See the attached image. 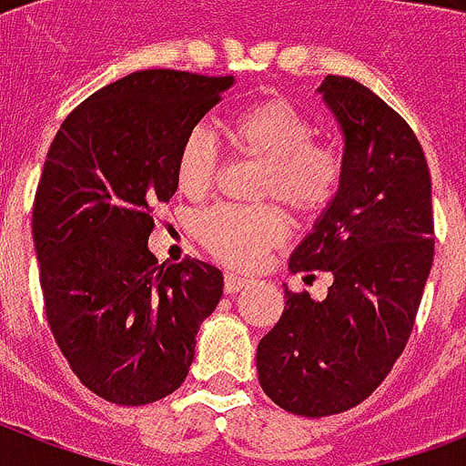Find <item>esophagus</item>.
<instances>
[{
  "label": "esophagus",
  "instance_id": "1",
  "mask_svg": "<svg viewBox=\"0 0 466 466\" xmlns=\"http://www.w3.org/2000/svg\"><path fill=\"white\" fill-rule=\"evenodd\" d=\"M247 278L237 276V273H227L225 276V292L227 295H234V292H239L241 288H247Z\"/></svg>",
  "mask_w": 466,
  "mask_h": 466
}]
</instances>
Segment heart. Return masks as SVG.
<instances>
[{
    "label": "heart",
    "instance_id": "heart-1",
    "mask_svg": "<svg viewBox=\"0 0 466 466\" xmlns=\"http://www.w3.org/2000/svg\"><path fill=\"white\" fill-rule=\"evenodd\" d=\"M229 140L241 157L261 164L258 198L278 200L299 218L319 215L340 183V159L317 145V127L285 98H266L232 118ZM219 171V149L205 127L183 137L176 152V183L183 196L203 198ZM283 212L270 205H218L196 219V237L205 251L234 268H251L285 239Z\"/></svg>",
    "mask_w": 466,
    "mask_h": 466
}]
</instances>
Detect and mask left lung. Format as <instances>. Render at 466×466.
Returning a JSON list of instances; mask_svg holds the SVG:
<instances>
[{"label": "left lung", "mask_w": 466, "mask_h": 466, "mask_svg": "<svg viewBox=\"0 0 466 466\" xmlns=\"http://www.w3.org/2000/svg\"><path fill=\"white\" fill-rule=\"evenodd\" d=\"M343 135L340 183L290 256L292 273L329 270L326 299L285 288V309L256 350L261 390L321 419L353 409L390 375L433 266L431 171L401 116L348 76L319 86Z\"/></svg>", "instance_id": "1"}]
</instances>
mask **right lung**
Listing matches in <instances>:
<instances>
[{
	"mask_svg": "<svg viewBox=\"0 0 466 466\" xmlns=\"http://www.w3.org/2000/svg\"><path fill=\"white\" fill-rule=\"evenodd\" d=\"M232 84L133 72L76 106L47 149L33 203L46 317L69 368L106 401L145 406L178 390L222 298L215 266H159L147 239L155 205L178 188L183 137Z\"/></svg>",
	"mask_w": 466,
	"mask_h": 466,
	"instance_id": "1",
	"label": "right lung"
}]
</instances>
